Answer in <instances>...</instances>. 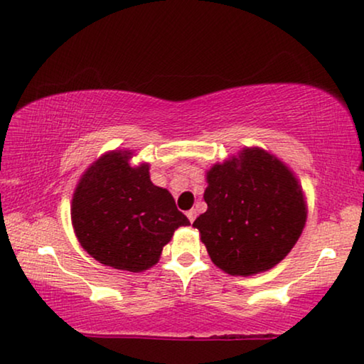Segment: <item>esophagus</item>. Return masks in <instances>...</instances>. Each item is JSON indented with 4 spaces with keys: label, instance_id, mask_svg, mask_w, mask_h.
<instances>
[{
    "label": "esophagus",
    "instance_id": "esophagus-1",
    "mask_svg": "<svg viewBox=\"0 0 364 364\" xmlns=\"http://www.w3.org/2000/svg\"><path fill=\"white\" fill-rule=\"evenodd\" d=\"M186 215H188V219H189V222H191V224H193V222H194V219H196V210H194V209H191V210H188V213H186Z\"/></svg>",
    "mask_w": 364,
    "mask_h": 364
}]
</instances>
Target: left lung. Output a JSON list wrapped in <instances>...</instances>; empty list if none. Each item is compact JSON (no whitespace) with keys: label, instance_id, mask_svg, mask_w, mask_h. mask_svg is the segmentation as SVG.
<instances>
[{"label":"left lung","instance_id":"obj_1","mask_svg":"<svg viewBox=\"0 0 364 364\" xmlns=\"http://www.w3.org/2000/svg\"><path fill=\"white\" fill-rule=\"evenodd\" d=\"M208 210L194 220L210 259L229 274L250 276L278 264L306 224V204L292 173L259 149L214 165Z\"/></svg>","mask_w":364,"mask_h":364}]
</instances>
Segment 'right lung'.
<instances>
[{
    "label": "right lung",
    "mask_w": 364,
    "mask_h": 364,
    "mask_svg": "<svg viewBox=\"0 0 364 364\" xmlns=\"http://www.w3.org/2000/svg\"><path fill=\"white\" fill-rule=\"evenodd\" d=\"M130 151H112L88 168L75 191L72 222L97 262L132 273L159 262L178 227L189 225L175 199L150 181L149 165L132 168Z\"/></svg>",
    "instance_id": "obj_1"
}]
</instances>
